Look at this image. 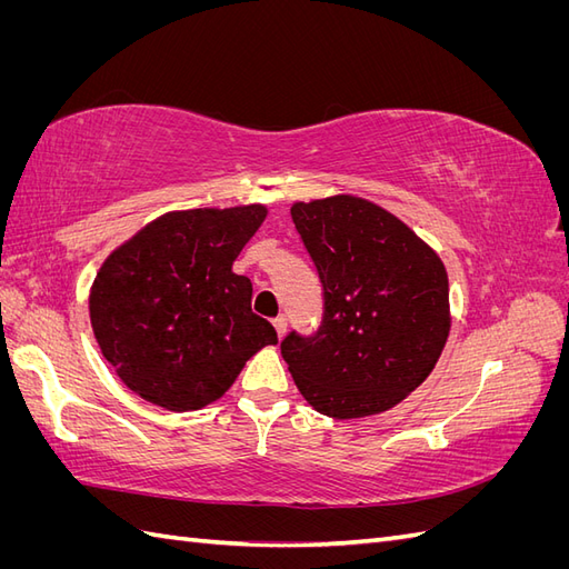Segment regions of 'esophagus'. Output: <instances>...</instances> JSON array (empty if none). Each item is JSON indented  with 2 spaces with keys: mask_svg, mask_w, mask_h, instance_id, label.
I'll use <instances>...</instances> for the list:
<instances>
[{
  "mask_svg": "<svg viewBox=\"0 0 569 569\" xmlns=\"http://www.w3.org/2000/svg\"><path fill=\"white\" fill-rule=\"evenodd\" d=\"M272 327H274V332H278V337L282 339L284 337V332H287V316H278L272 320Z\"/></svg>",
  "mask_w": 569,
  "mask_h": 569,
  "instance_id": "esophagus-1",
  "label": "esophagus"
}]
</instances>
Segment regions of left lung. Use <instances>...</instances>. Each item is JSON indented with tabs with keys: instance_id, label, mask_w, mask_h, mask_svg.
<instances>
[{
	"instance_id": "8db88e82",
	"label": "left lung",
	"mask_w": 569,
	"mask_h": 569,
	"mask_svg": "<svg viewBox=\"0 0 569 569\" xmlns=\"http://www.w3.org/2000/svg\"><path fill=\"white\" fill-rule=\"evenodd\" d=\"M291 220L322 284L318 330L280 343L299 391L337 420L393 408L427 380L449 337L441 258L406 222L358 197L299 201Z\"/></svg>"
}]
</instances>
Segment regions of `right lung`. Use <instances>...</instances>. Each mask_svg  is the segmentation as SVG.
Segmentation results:
<instances>
[{
	"instance_id": "obj_1",
	"label": "right lung",
	"mask_w": 569,
	"mask_h": 569,
	"mask_svg": "<svg viewBox=\"0 0 569 569\" xmlns=\"http://www.w3.org/2000/svg\"><path fill=\"white\" fill-rule=\"evenodd\" d=\"M266 213L261 203L166 213L97 272V343L144 401L176 412L209 406L256 351L278 343L274 327L251 313L249 278L232 272Z\"/></svg>"
}]
</instances>
